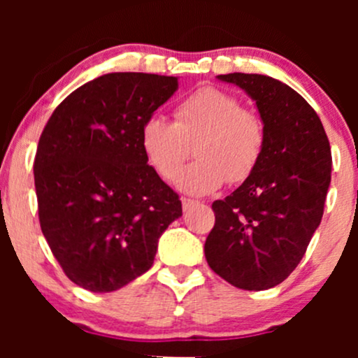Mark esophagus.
I'll use <instances>...</instances> for the list:
<instances>
[{
	"label": "esophagus",
	"mask_w": 358,
	"mask_h": 358,
	"mask_svg": "<svg viewBox=\"0 0 358 358\" xmlns=\"http://www.w3.org/2000/svg\"><path fill=\"white\" fill-rule=\"evenodd\" d=\"M199 203H200L199 200H192V199H187V196H183V199H182L183 210H190L192 207H195V205H199Z\"/></svg>",
	"instance_id": "1"
}]
</instances>
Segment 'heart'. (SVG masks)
Returning <instances> with one entry per match:
<instances>
[{"label":"heart","mask_w":358,"mask_h":358,"mask_svg":"<svg viewBox=\"0 0 358 358\" xmlns=\"http://www.w3.org/2000/svg\"><path fill=\"white\" fill-rule=\"evenodd\" d=\"M192 145L199 159L180 175L178 187L205 195L254 173L264 153L266 124L232 92L202 85L175 106L173 122L151 116L141 127L143 153L166 182L178 176Z\"/></svg>","instance_id":"1"}]
</instances>
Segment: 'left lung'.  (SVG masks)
<instances>
[{
	"label": "left lung",
	"mask_w": 358,
	"mask_h": 358,
	"mask_svg": "<svg viewBox=\"0 0 358 358\" xmlns=\"http://www.w3.org/2000/svg\"><path fill=\"white\" fill-rule=\"evenodd\" d=\"M220 80L256 101L266 146L254 173L215 200V225L205 241L208 266L232 286L261 291L296 269L323 217L331 151L318 114L289 85L259 73Z\"/></svg>",
	"instance_id": "obj_1"
}]
</instances>
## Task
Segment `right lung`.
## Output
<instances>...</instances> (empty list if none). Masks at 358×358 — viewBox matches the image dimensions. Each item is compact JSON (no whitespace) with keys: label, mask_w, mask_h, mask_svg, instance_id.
<instances>
[{"label":"right lung","mask_w":358,"mask_h":358,"mask_svg":"<svg viewBox=\"0 0 358 358\" xmlns=\"http://www.w3.org/2000/svg\"><path fill=\"white\" fill-rule=\"evenodd\" d=\"M178 87L176 77L114 72L57 106L36 148L40 227L65 276L110 293L153 266L158 239L182 217L178 193L141 148V127Z\"/></svg>","instance_id":"add662e5"}]
</instances>
